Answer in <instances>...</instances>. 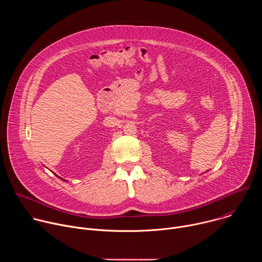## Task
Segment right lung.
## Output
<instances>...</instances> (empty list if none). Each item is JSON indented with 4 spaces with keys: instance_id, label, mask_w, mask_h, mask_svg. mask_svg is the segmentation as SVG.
Instances as JSON below:
<instances>
[{
    "instance_id": "1",
    "label": "right lung",
    "mask_w": 262,
    "mask_h": 262,
    "mask_svg": "<svg viewBox=\"0 0 262 262\" xmlns=\"http://www.w3.org/2000/svg\"><path fill=\"white\" fill-rule=\"evenodd\" d=\"M58 177H59V176H58ZM59 178H61V177H59ZM61 179H62V178H61ZM63 180H64V179H63Z\"/></svg>"
}]
</instances>
